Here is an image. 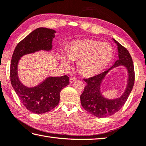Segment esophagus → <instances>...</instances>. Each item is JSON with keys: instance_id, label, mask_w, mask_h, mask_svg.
<instances>
[{"instance_id": "1", "label": "esophagus", "mask_w": 146, "mask_h": 146, "mask_svg": "<svg viewBox=\"0 0 146 146\" xmlns=\"http://www.w3.org/2000/svg\"><path fill=\"white\" fill-rule=\"evenodd\" d=\"M76 78H70L69 79V81H70V83H72L74 81L76 80Z\"/></svg>"}]
</instances>
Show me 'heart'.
Segmentation results:
<instances>
[{
  "mask_svg": "<svg viewBox=\"0 0 146 146\" xmlns=\"http://www.w3.org/2000/svg\"><path fill=\"white\" fill-rule=\"evenodd\" d=\"M67 54H60L63 64L68 65L70 60H79V70L84 76L90 77L100 74L110 64L114 50L107 42L92 39L75 40L68 46Z\"/></svg>",
  "mask_w": 146,
  "mask_h": 146,
  "instance_id": "1",
  "label": "heart"
}]
</instances>
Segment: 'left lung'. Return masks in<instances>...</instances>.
<instances>
[{
    "label": "left lung",
    "instance_id": "1",
    "mask_svg": "<svg viewBox=\"0 0 146 146\" xmlns=\"http://www.w3.org/2000/svg\"><path fill=\"white\" fill-rule=\"evenodd\" d=\"M112 39L117 44L119 59L109 70L92 78L84 79L87 84L80 96L82 107L90 114L98 117H106L119 111L127 100L134 84L135 72L132 58L127 49L114 39ZM121 66H124L127 70L128 79L125 92L119 98L107 99L101 93V83L110 70Z\"/></svg>",
    "mask_w": 146,
    "mask_h": 146
}]
</instances>
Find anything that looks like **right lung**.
Masks as SVG:
<instances>
[{
	"label": "right lung",
	"mask_w": 146,
	"mask_h": 146,
	"mask_svg": "<svg viewBox=\"0 0 146 146\" xmlns=\"http://www.w3.org/2000/svg\"><path fill=\"white\" fill-rule=\"evenodd\" d=\"M56 31L38 28L19 42L13 52L10 67L12 86L23 106L33 113L42 114L54 108L59 103L61 90L69 84L67 76H49L34 87H27L18 78V65L21 58L40 51H50Z\"/></svg>",
	"instance_id": "1"
}]
</instances>
